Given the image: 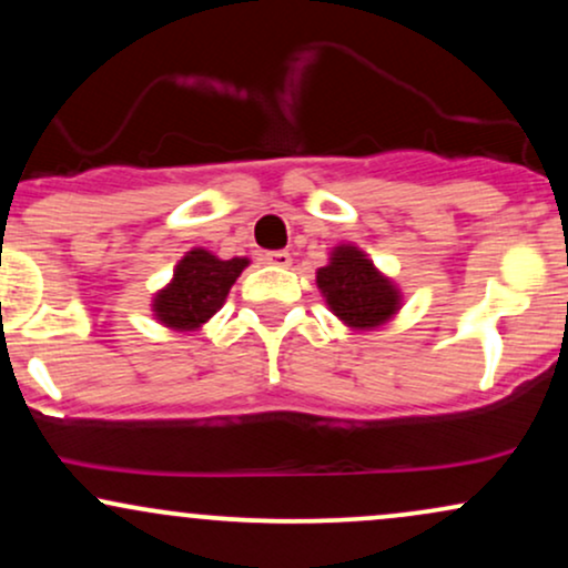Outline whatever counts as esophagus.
<instances>
[{"label":"esophagus","instance_id":"obj_1","mask_svg":"<svg viewBox=\"0 0 568 568\" xmlns=\"http://www.w3.org/2000/svg\"><path fill=\"white\" fill-rule=\"evenodd\" d=\"M262 262L270 266H283L285 270V266H291V253L288 251H270V253H264Z\"/></svg>","mask_w":568,"mask_h":568}]
</instances>
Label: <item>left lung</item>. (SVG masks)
I'll return each instance as SVG.
<instances>
[{"mask_svg":"<svg viewBox=\"0 0 568 568\" xmlns=\"http://www.w3.org/2000/svg\"><path fill=\"white\" fill-rule=\"evenodd\" d=\"M317 288L334 315L352 331H374L397 315L403 293L357 245L342 243L317 270Z\"/></svg>","mask_w":568,"mask_h":568,"instance_id":"obj_1","label":"left lung"}]
</instances>
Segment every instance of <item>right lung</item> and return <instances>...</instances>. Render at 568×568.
<instances>
[{
  "mask_svg": "<svg viewBox=\"0 0 568 568\" xmlns=\"http://www.w3.org/2000/svg\"><path fill=\"white\" fill-rule=\"evenodd\" d=\"M251 264L243 256L219 258L205 247H192L173 270V280L154 293V321L165 328L200 331L224 306L234 280Z\"/></svg>",
  "mask_w": 568,
  "mask_h": 568,
  "instance_id": "right-lung-1",
  "label": "right lung"
}]
</instances>
